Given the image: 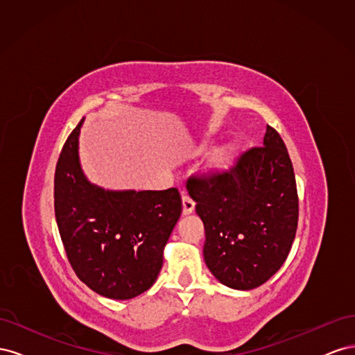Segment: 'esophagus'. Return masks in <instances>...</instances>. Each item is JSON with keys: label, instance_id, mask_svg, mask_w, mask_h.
<instances>
[{"label": "esophagus", "instance_id": "1", "mask_svg": "<svg viewBox=\"0 0 355 355\" xmlns=\"http://www.w3.org/2000/svg\"><path fill=\"white\" fill-rule=\"evenodd\" d=\"M182 206H184V209H182L184 214H191L192 211H194V209H196V202L189 196L184 194V196H182Z\"/></svg>", "mask_w": 355, "mask_h": 355}]
</instances>
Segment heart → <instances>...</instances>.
<instances>
[{
    "label": "heart",
    "instance_id": "1",
    "mask_svg": "<svg viewBox=\"0 0 355 355\" xmlns=\"http://www.w3.org/2000/svg\"><path fill=\"white\" fill-rule=\"evenodd\" d=\"M228 158H230L228 149H225V148L218 149V151L213 153L211 159H210V164H211L213 167H220V166H223L225 163H227Z\"/></svg>",
    "mask_w": 355,
    "mask_h": 355
}]
</instances>
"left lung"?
I'll return each instance as SVG.
<instances>
[{
	"instance_id": "8db88e82",
	"label": "left lung",
	"mask_w": 355,
	"mask_h": 355,
	"mask_svg": "<svg viewBox=\"0 0 355 355\" xmlns=\"http://www.w3.org/2000/svg\"><path fill=\"white\" fill-rule=\"evenodd\" d=\"M188 194L204 223V262L223 286L259 287L280 270L297 228V191L283 139L266 125L262 146L210 175L192 176Z\"/></svg>"
}]
</instances>
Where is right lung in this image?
Instances as JSON below:
<instances>
[{"label": "right lung", "mask_w": 355, "mask_h": 355, "mask_svg": "<svg viewBox=\"0 0 355 355\" xmlns=\"http://www.w3.org/2000/svg\"><path fill=\"white\" fill-rule=\"evenodd\" d=\"M73 128L55 175V213L72 270L93 292L108 299L136 297L163 268L164 247L182 213L176 188L105 189L92 184L80 161Z\"/></svg>", "instance_id": "add662e5"}]
</instances>
